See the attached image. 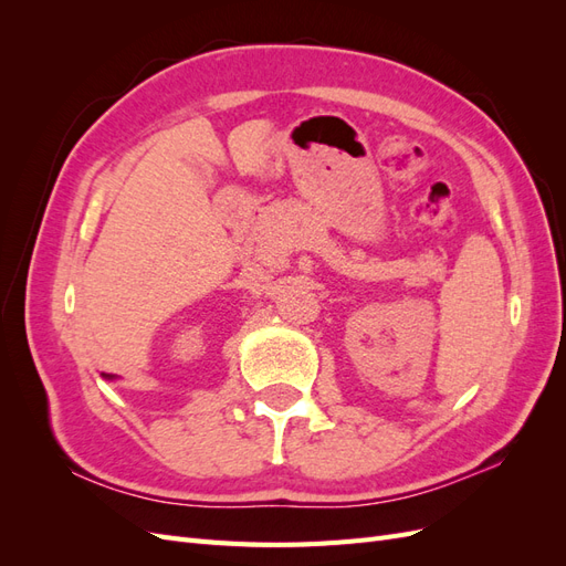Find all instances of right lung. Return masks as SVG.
<instances>
[{"label": "right lung", "instance_id": "1", "mask_svg": "<svg viewBox=\"0 0 566 566\" xmlns=\"http://www.w3.org/2000/svg\"><path fill=\"white\" fill-rule=\"evenodd\" d=\"M106 378H111V375H106Z\"/></svg>", "mask_w": 566, "mask_h": 566}]
</instances>
